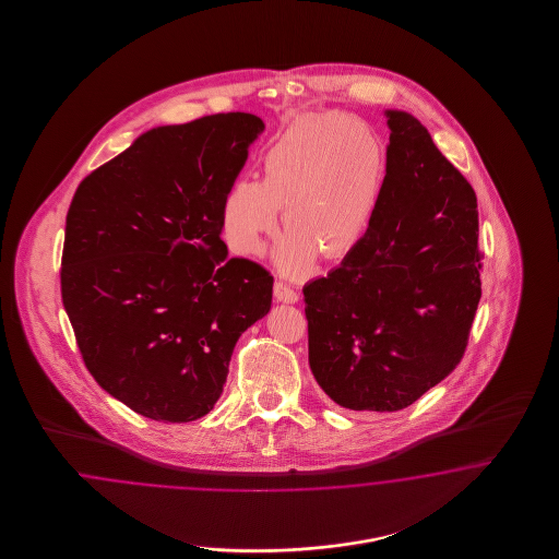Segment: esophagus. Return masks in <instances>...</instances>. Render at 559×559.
Masks as SVG:
<instances>
[{
    "mask_svg": "<svg viewBox=\"0 0 559 559\" xmlns=\"http://www.w3.org/2000/svg\"><path fill=\"white\" fill-rule=\"evenodd\" d=\"M274 297H276V301L295 304V301L299 299V293L295 292L293 287H289L287 283H283V281H276V283H274Z\"/></svg>",
    "mask_w": 559,
    "mask_h": 559,
    "instance_id": "34e87169",
    "label": "esophagus"
}]
</instances>
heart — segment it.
<instances>
[{
	"mask_svg": "<svg viewBox=\"0 0 559 559\" xmlns=\"http://www.w3.org/2000/svg\"><path fill=\"white\" fill-rule=\"evenodd\" d=\"M262 182L240 178L226 190L222 224L228 247L258 255L278 228V210L289 233L278 240L274 262L299 276L322 253L346 260L371 230L388 174L381 138L344 112L301 115L267 144Z\"/></svg>",
	"mask_w": 559,
	"mask_h": 559,
	"instance_id": "b5f03b06",
	"label": "heart"
}]
</instances>
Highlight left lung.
I'll use <instances>...</instances> for the list:
<instances>
[{
  "instance_id": "obj_1",
  "label": "left lung",
  "mask_w": 559,
  "mask_h": 559,
  "mask_svg": "<svg viewBox=\"0 0 559 559\" xmlns=\"http://www.w3.org/2000/svg\"><path fill=\"white\" fill-rule=\"evenodd\" d=\"M388 174L371 230L304 287L308 358L349 411H400L461 362L481 297L478 199L404 110H388Z\"/></svg>"
}]
</instances>
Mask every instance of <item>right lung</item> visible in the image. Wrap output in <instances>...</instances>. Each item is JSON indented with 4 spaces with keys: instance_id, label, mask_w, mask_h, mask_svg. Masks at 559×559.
I'll return each instance as SVG.
<instances>
[{
    "instance_id": "1",
    "label": "right lung",
    "mask_w": 559,
    "mask_h": 559,
    "mask_svg": "<svg viewBox=\"0 0 559 559\" xmlns=\"http://www.w3.org/2000/svg\"><path fill=\"white\" fill-rule=\"evenodd\" d=\"M262 132L249 112L151 130L71 201L62 304L87 371L142 417L207 415L240 333L270 310L272 274L219 239L226 190Z\"/></svg>"
}]
</instances>
